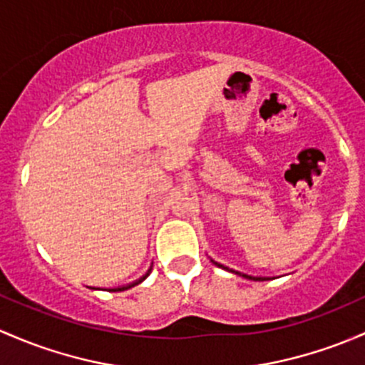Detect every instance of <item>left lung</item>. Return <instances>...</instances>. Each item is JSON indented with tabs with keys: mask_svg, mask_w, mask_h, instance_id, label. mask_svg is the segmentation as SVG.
<instances>
[{
	"mask_svg": "<svg viewBox=\"0 0 365 365\" xmlns=\"http://www.w3.org/2000/svg\"><path fill=\"white\" fill-rule=\"evenodd\" d=\"M210 260H212V262L215 264V266L222 267V269L229 271V273H234V274H237V276H243V278H247V279H253V282H264V279H269V278H266V276H252V274H245V273H240V271H234V269H231V267H227V266H224V264L217 262V260H213V259H210Z\"/></svg>",
	"mask_w": 365,
	"mask_h": 365,
	"instance_id": "8db88e82",
	"label": "left lung"
}]
</instances>
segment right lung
<instances>
[{
  "label": "right lung",
  "mask_w": 365,
  "mask_h": 365,
  "mask_svg": "<svg viewBox=\"0 0 365 365\" xmlns=\"http://www.w3.org/2000/svg\"><path fill=\"white\" fill-rule=\"evenodd\" d=\"M150 273H152V266H150V269H148L147 273H145L143 276H141V278H138L136 282L128 283V285H122V287H115V289H106V290H110V292H124V290L131 289V287H136V285H140L141 282H145V279L148 278V274H150ZM89 289H92V290H101V289H96V287H89Z\"/></svg>",
  "instance_id": "add662e5"
}]
</instances>
